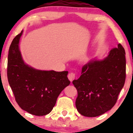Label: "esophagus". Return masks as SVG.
<instances>
[{
    "label": "esophagus",
    "mask_w": 133,
    "mask_h": 133,
    "mask_svg": "<svg viewBox=\"0 0 133 133\" xmlns=\"http://www.w3.org/2000/svg\"><path fill=\"white\" fill-rule=\"evenodd\" d=\"M68 77L69 80L71 82H72L73 80H74V79H75L76 74H74V73H73V72H70L69 74H68Z\"/></svg>",
    "instance_id": "1"
}]
</instances>
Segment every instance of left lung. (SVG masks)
<instances>
[{"mask_svg":"<svg viewBox=\"0 0 133 133\" xmlns=\"http://www.w3.org/2000/svg\"><path fill=\"white\" fill-rule=\"evenodd\" d=\"M124 49L119 44L103 59H94L82 68L72 84L77 90L76 106L82 115L96 117L115 105L126 79Z\"/></svg>","mask_w":133,"mask_h":133,"instance_id":"8db88e82","label":"left lung"}]
</instances>
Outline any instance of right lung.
Wrapping results in <instances>:
<instances>
[{"label": "right lung", "instance_id": "obj_1", "mask_svg": "<svg viewBox=\"0 0 133 133\" xmlns=\"http://www.w3.org/2000/svg\"><path fill=\"white\" fill-rule=\"evenodd\" d=\"M23 30L10 44L7 78L16 102L23 110L35 116L50 113L60 93L70 81L68 71L36 69L23 60L19 42Z\"/></svg>", "mask_w": 133, "mask_h": 133}]
</instances>
